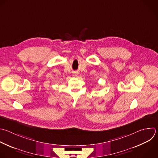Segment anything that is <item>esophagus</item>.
Wrapping results in <instances>:
<instances>
[{"mask_svg": "<svg viewBox=\"0 0 158 158\" xmlns=\"http://www.w3.org/2000/svg\"><path fill=\"white\" fill-rule=\"evenodd\" d=\"M74 76H77V73H75L74 74Z\"/></svg>", "mask_w": 158, "mask_h": 158, "instance_id": "obj_1", "label": "esophagus"}]
</instances>
